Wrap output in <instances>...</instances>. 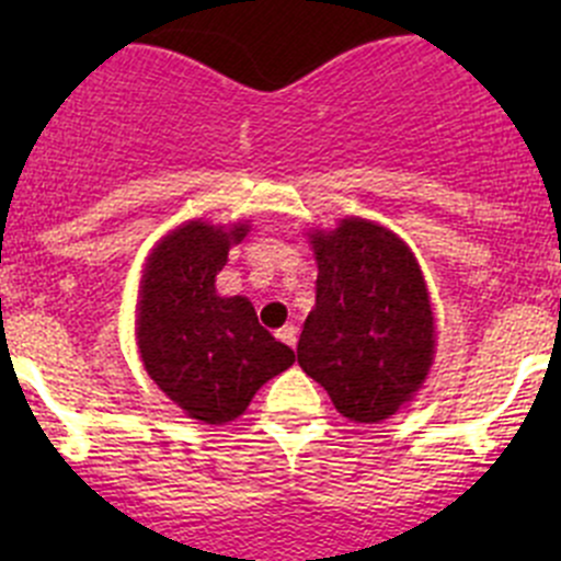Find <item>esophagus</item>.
<instances>
[{"instance_id": "1", "label": "esophagus", "mask_w": 561, "mask_h": 561, "mask_svg": "<svg viewBox=\"0 0 561 561\" xmlns=\"http://www.w3.org/2000/svg\"><path fill=\"white\" fill-rule=\"evenodd\" d=\"M276 339H279L282 344H287V347H296V342H298L296 325H282L279 331H276Z\"/></svg>"}]
</instances>
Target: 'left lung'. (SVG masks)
<instances>
[{"instance_id": "1", "label": "left lung", "mask_w": 561, "mask_h": 561, "mask_svg": "<svg viewBox=\"0 0 561 561\" xmlns=\"http://www.w3.org/2000/svg\"><path fill=\"white\" fill-rule=\"evenodd\" d=\"M314 309L298 364L355 423H380L415 396L434 364V312L421 265L382 225L347 217L312 230Z\"/></svg>"}]
</instances>
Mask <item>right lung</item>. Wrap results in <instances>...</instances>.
<instances>
[{
    "mask_svg": "<svg viewBox=\"0 0 561 561\" xmlns=\"http://www.w3.org/2000/svg\"><path fill=\"white\" fill-rule=\"evenodd\" d=\"M247 233V222L222 228L192 219L151 249L140 279L135 336L146 371L208 426L244 415L260 386L296 360L260 325L249 298L217 296V274Z\"/></svg>",
    "mask_w": 561,
    "mask_h": 561,
    "instance_id": "right-lung-1",
    "label": "right lung"
}]
</instances>
